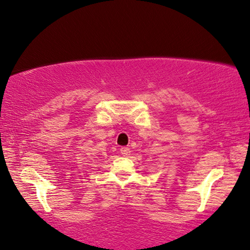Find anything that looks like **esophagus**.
I'll list each match as a JSON object with an SVG mask.
<instances>
[{"label":"esophagus","mask_w":250,"mask_h":250,"mask_svg":"<svg viewBox=\"0 0 250 250\" xmlns=\"http://www.w3.org/2000/svg\"><path fill=\"white\" fill-rule=\"evenodd\" d=\"M119 151H121L123 156H128L129 153H131V150H129V148H127V146H122Z\"/></svg>","instance_id":"esophagus-1"}]
</instances>
